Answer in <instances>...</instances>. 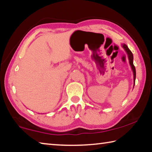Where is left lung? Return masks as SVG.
Masks as SVG:
<instances>
[{
    "label": "left lung",
    "mask_w": 152,
    "mask_h": 152,
    "mask_svg": "<svg viewBox=\"0 0 152 152\" xmlns=\"http://www.w3.org/2000/svg\"><path fill=\"white\" fill-rule=\"evenodd\" d=\"M122 47L124 48V50H125L126 53H127L128 55V58H129V64H130V66L132 67V69L133 70V81H134V85H135V77H136V72H135V68L134 65H133V53L128 48V47L125 44H123L122 45Z\"/></svg>",
    "instance_id": "8db88e82"
}]
</instances>
